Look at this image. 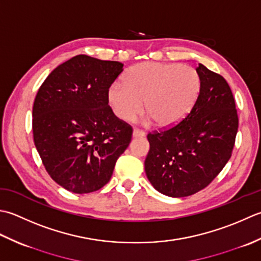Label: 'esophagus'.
Masks as SVG:
<instances>
[{"mask_svg":"<svg viewBox=\"0 0 261 261\" xmlns=\"http://www.w3.org/2000/svg\"><path fill=\"white\" fill-rule=\"evenodd\" d=\"M133 137H144L145 133L143 130H138V129H134L133 130Z\"/></svg>","mask_w":261,"mask_h":261,"instance_id":"esophagus-1","label":"esophagus"}]
</instances>
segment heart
Listing matches in <instances>:
<instances>
[{
  "mask_svg": "<svg viewBox=\"0 0 261 261\" xmlns=\"http://www.w3.org/2000/svg\"><path fill=\"white\" fill-rule=\"evenodd\" d=\"M125 83L108 88L110 108L129 121L144 109L155 124L167 127L185 118L200 93V76L195 68L175 63H140L130 67Z\"/></svg>",
  "mask_w": 261,
  "mask_h": 261,
  "instance_id": "heart-1",
  "label": "heart"
}]
</instances>
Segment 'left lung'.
Instances as JSON below:
<instances>
[{"mask_svg": "<svg viewBox=\"0 0 261 261\" xmlns=\"http://www.w3.org/2000/svg\"><path fill=\"white\" fill-rule=\"evenodd\" d=\"M196 71L201 88L188 116L147 135L146 177L169 197H186L207 187L230 160L238 133L236 101L225 79L200 63Z\"/></svg>", "mask_w": 261, "mask_h": 261, "instance_id": "8db88e82", "label": "left lung"}]
</instances>
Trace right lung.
<instances>
[{"label":"right lung","mask_w":261,"mask_h":261,"mask_svg":"<svg viewBox=\"0 0 261 261\" xmlns=\"http://www.w3.org/2000/svg\"><path fill=\"white\" fill-rule=\"evenodd\" d=\"M124 64L77 55L41 84L33 108L35 146L47 172L68 191L89 194L107 184L132 140L107 91Z\"/></svg>","instance_id":"add662e5"}]
</instances>
